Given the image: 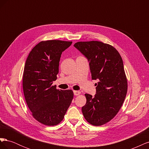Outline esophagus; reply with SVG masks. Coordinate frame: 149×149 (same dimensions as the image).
<instances>
[{
    "mask_svg": "<svg viewBox=\"0 0 149 149\" xmlns=\"http://www.w3.org/2000/svg\"><path fill=\"white\" fill-rule=\"evenodd\" d=\"M73 93H74V96H78L81 93H80L79 91H74Z\"/></svg>",
    "mask_w": 149,
    "mask_h": 149,
    "instance_id": "esophagus-1",
    "label": "esophagus"
}]
</instances>
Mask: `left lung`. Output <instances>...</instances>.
Segmentation results:
<instances>
[{
  "label": "left lung",
  "instance_id": "1",
  "mask_svg": "<svg viewBox=\"0 0 149 149\" xmlns=\"http://www.w3.org/2000/svg\"><path fill=\"white\" fill-rule=\"evenodd\" d=\"M74 47L87 58L91 78L98 81L95 95L85 94L83 114L89 124L103 125L118 114L127 94L123 59L116 48L101 42H79Z\"/></svg>",
  "mask_w": 149,
  "mask_h": 149
}]
</instances>
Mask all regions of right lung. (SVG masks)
I'll return each instance as SVG.
<instances>
[{
  "label": "right lung",
  "instance_id": "obj_1",
  "mask_svg": "<svg viewBox=\"0 0 149 149\" xmlns=\"http://www.w3.org/2000/svg\"><path fill=\"white\" fill-rule=\"evenodd\" d=\"M72 42L48 40L38 43L26 60L23 89L33 118L47 125H55L63 119L73 98L72 90L56 89L52 86L59 72L62 52Z\"/></svg>",
  "mask_w": 149,
  "mask_h": 149
}]
</instances>
